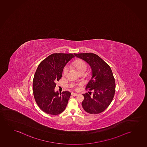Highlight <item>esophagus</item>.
I'll return each mask as SVG.
<instances>
[{"label": "esophagus", "mask_w": 147, "mask_h": 147, "mask_svg": "<svg viewBox=\"0 0 147 147\" xmlns=\"http://www.w3.org/2000/svg\"><path fill=\"white\" fill-rule=\"evenodd\" d=\"M71 94H72V96H77L78 95V94H76V93H74V92H72V93Z\"/></svg>", "instance_id": "1"}]
</instances>
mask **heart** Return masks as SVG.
<instances>
[{
    "instance_id": "b5f03b06",
    "label": "heart",
    "mask_w": 147,
    "mask_h": 147,
    "mask_svg": "<svg viewBox=\"0 0 147 147\" xmlns=\"http://www.w3.org/2000/svg\"><path fill=\"white\" fill-rule=\"evenodd\" d=\"M73 66L78 72H81V71L85 72L87 69V66L85 64V62H83L82 60H78L75 61L73 63ZM67 72V68L65 67L63 70L64 74H66ZM74 85H73L72 87Z\"/></svg>"
}]
</instances>
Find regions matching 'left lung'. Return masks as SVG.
<instances>
[{
    "label": "left lung",
    "mask_w": 147,
    "mask_h": 147,
    "mask_svg": "<svg viewBox=\"0 0 147 147\" xmlns=\"http://www.w3.org/2000/svg\"><path fill=\"white\" fill-rule=\"evenodd\" d=\"M74 54L89 64L92 70V78L86 90H92L94 92L92 96L87 92L83 94L82 108L86 112L91 114L101 113L108 107L115 94V79L111 68L94 53Z\"/></svg>",
    "instance_id": "8db88e82"
}]
</instances>
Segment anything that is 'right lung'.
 Masks as SVG:
<instances>
[{
    "label": "right lung",
    "instance_id": "right-lung-1",
    "mask_svg": "<svg viewBox=\"0 0 147 147\" xmlns=\"http://www.w3.org/2000/svg\"><path fill=\"white\" fill-rule=\"evenodd\" d=\"M74 57L72 53H53L39 64L34 75L33 90L39 108L45 113L56 115L65 110L71 92H55V82L62 77L64 67Z\"/></svg>",
    "mask_w": 147,
    "mask_h": 147
}]
</instances>
